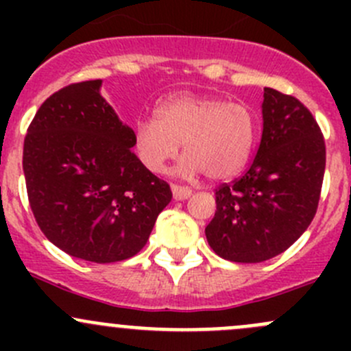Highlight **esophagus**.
Instances as JSON below:
<instances>
[{"instance_id":"34e87169","label":"esophagus","mask_w":351,"mask_h":351,"mask_svg":"<svg viewBox=\"0 0 351 351\" xmlns=\"http://www.w3.org/2000/svg\"><path fill=\"white\" fill-rule=\"evenodd\" d=\"M171 193H173V198H175V200H186V198L192 195V190L185 189V186L173 185L171 186Z\"/></svg>"}]
</instances>
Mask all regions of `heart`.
<instances>
[{"label": "heart", "instance_id": "1", "mask_svg": "<svg viewBox=\"0 0 351 351\" xmlns=\"http://www.w3.org/2000/svg\"><path fill=\"white\" fill-rule=\"evenodd\" d=\"M256 120L241 104L217 97L178 95L159 104L154 119L139 120L134 127V153L141 165L154 175L180 153L176 166L183 178L207 173L212 180H226L244 168L253 151Z\"/></svg>", "mask_w": 351, "mask_h": 351}]
</instances>
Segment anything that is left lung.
Instances as JSON below:
<instances>
[{
    "label": "left lung",
    "instance_id": "1",
    "mask_svg": "<svg viewBox=\"0 0 351 351\" xmlns=\"http://www.w3.org/2000/svg\"><path fill=\"white\" fill-rule=\"evenodd\" d=\"M263 132L250 169L215 190L205 228L212 250L236 263H260L292 246L316 215L326 147L311 112L297 98L265 88Z\"/></svg>",
    "mask_w": 351,
    "mask_h": 351
}]
</instances>
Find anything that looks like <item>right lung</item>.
<instances>
[{
    "label": "right lung",
    "mask_w": 351,
    "mask_h": 351,
    "mask_svg": "<svg viewBox=\"0 0 351 351\" xmlns=\"http://www.w3.org/2000/svg\"><path fill=\"white\" fill-rule=\"evenodd\" d=\"M101 80L69 84L35 113L23 144L28 200L54 246L80 260L134 256L171 202L132 151L134 130L101 97Z\"/></svg>",
    "instance_id": "1"
}]
</instances>
